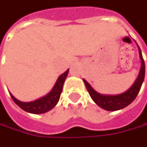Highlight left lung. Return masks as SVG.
<instances>
[{"mask_svg": "<svg viewBox=\"0 0 147 147\" xmlns=\"http://www.w3.org/2000/svg\"><path fill=\"white\" fill-rule=\"evenodd\" d=\"M139 51V56L141 59V69L136 81L134 82L132 87L127 90L126 92L119 95H106L100 94L95 91L92 87L88 83L85 79H83L84 84L88 89L90 96L96 104L99 105L100 108L109 111H115L125 108L128 105H130L135 98L137 97L139 91L141 89L142 84L144 81L145 78V62L142 58V55L141 49L138 45Z\"/></svg>", "mask_w": 147, "mask_h": 147, "instance_id": "obj_1", "label": "left lung"}]
</instances>
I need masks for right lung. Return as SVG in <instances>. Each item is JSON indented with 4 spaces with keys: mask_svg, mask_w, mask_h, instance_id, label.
I'll list each match as a JSON object with an SVG mask.
<instances>
[{
    "mask_svg": "<svg viewBox=\"0 0 147 147\" xmlns=\"http://www.w3.org/2000/svg\"><path fill=\"white\" fill-rule=\"evenodd\" d=\"M68 74H69V69H67L64 74H62L58 78L55 84L54 85L53 88L47 95H46L43 97L37 99L36 100L30 101V102H24V101H20L19 100H17L11 93H9L10 96L13 99L14 103L18 105L22 110H24L26 112L35 114V115L46 113L51 109H53L58 103L59 97H60V94L63 90V85H64L66 78L68 76Z\"/></svg>",
    "mask_w": 147,
    "mask_h": 147,
    "instance_id": "obj_1",
    "label": "right lung"
}]
</instances>
